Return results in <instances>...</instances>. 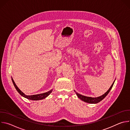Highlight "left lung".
<instances>
[{
    "label": "left lung",
    "instance_id": "obj_1",
    "mask_svg": "<svg viewBox=\"0 0 130 130\" xmlns=\"http://www.w3.org/2000/svg\"><path fill=\"white\" fill-rule=\"evenodd\" d=\"M114 82L115 81H114L113 83L112 84V85H111V86L110 87L109 89L105 92L104 94H103V95H102V96H101L100 97H97V98H92V97H86V96H82V95L77 93V92H76V91H75L76 92V93L77 95L78 96V98H80L82 101H83L84 102H87V103H97L99 102L100 101H101V100H102L107 96V95L109 93V92L110 91V89H112V87H113V86L114 85Z\"/></svg>",
    "mask_w": 130,
    "mask_h": 130
}]
</instances>
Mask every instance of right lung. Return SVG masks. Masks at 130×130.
Here are the masks:
<instances>
[{"label":"right lung","instance_id":"obj_1","mask_svg":"<svg viewBox=\"0 0 130 130\" xmlns=\"http://www.w3.org/2000/svg\"><path fill=\"white\" fill-rule=\"evenodd\" d=\"M13 83L16 88V89L17 90V91L19 92L20 94V95H21L22 96H23V97H24L25 98L30 99V100H41V99H43L44 98H45L46 97H47L48 95H49V94L51 93L52 91V89L50 90V91L45 92V93H43V94H38V95H31V96H27L25 94H24L23 92L18 88V87L16 86V85L15 84L14 80H13V79H12Z\"/></svg>","mask_w":130,"mask_h":130}]
</instances>
